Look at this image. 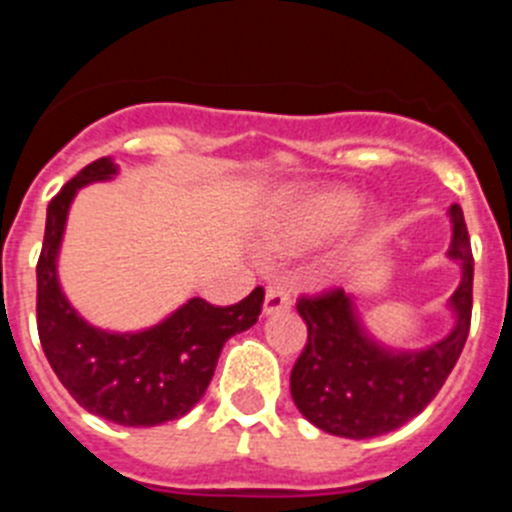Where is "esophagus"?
<instances>
[{"instance_id":"1","label":"esophagus","mask_w":512,"mask_h":512,"mask_svg":"<svg viewBox=\"0 0 512 512\" xmlns=\"http://www.w3.org/2000/svg\"><path fill=\"white\" fill-rule=\"evenodd\" d=\"M292 305V297L284 287H269L264 297V315H277V312H284Z\"/></svg>"}]
</instances>
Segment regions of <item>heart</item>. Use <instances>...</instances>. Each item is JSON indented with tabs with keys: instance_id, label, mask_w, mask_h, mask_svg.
<instances>
[{
	"instance_id": "1",
	"label": "heart",
	"mask_w": 512,
	"mask_h": 512,
	"mask_svg": "<svg viewBox=\"0 0 512 512\" xmlns=\"http://www.w3.org/2000/svg\"><path fill=\"white\" fill-rule=\"evenodd\" d=\"M359 197L346 187L302 192L271 212L264 228V246L274 259H287L318 246L354 220Z\"/></svg>"
}]
</instances>
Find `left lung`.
<instances>
[{
	"mask_svg": "<svg viewBox=\"0 0 512 512\" xmlns=\"http://www.w3.org/2000/svg\"><path fill=\"white\" fill-rule=\"evenodd\" d=\"M451 261H459L461 282L449 307L454 328L423 348H392L366 330L356 297L336 289L302 297L297 312L307 323V346L297 359L289 390L297 410L320 431L341 438L390 433L423 408L451 374L469 336L474 259L459 205L449 207Z\"/></svg>",
	"mask_w": 512,
	"mask_h": 512,
	"instance_id": "1",
	"label": "left lung"
}]
</instances>
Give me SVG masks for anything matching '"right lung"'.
<instances>
[{"instance_id":"obj_1","label":"right lung","mask_w":512,"mask_h":512,"mask_svg":"<svg viewBox=\"0 0 512 512\" xmlns=\"http://www.w3.org/2000/svg\"><path fill=\"white\" fill-rule=\"evenodd\" d=\"M110 156L71 179L48 205L38 261V333L45 359L81 408L117 425L151 428L182 418L202 400L225 341L261 315L264 289L215 307L192 297L161 323L143 330H104L79 315L58 279L71 202L81 187L117 176Z\"/></svg>"}]
</instances>
